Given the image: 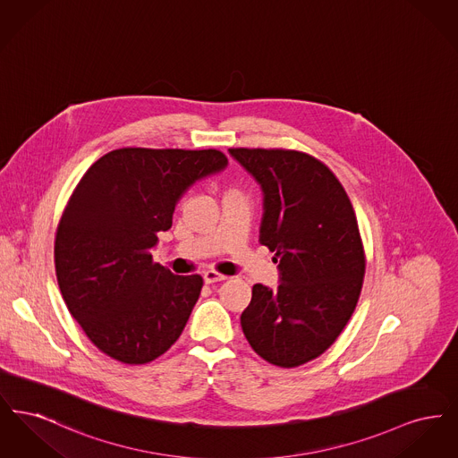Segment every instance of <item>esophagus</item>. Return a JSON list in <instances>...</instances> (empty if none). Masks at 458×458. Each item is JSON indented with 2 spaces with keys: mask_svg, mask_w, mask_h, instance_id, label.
Masks as SVG:
<instances>
[{
  "mask_svg": "<svg viewBox=\"0 0 458 458\" xmlns=\"http://www.w3.org/2000/svg\"><path fill=\"white\" fill-rule=\"evenodd\" d=\"M223 280H226V276L221 275L218 271H215V269L204 271V282H206V284H216V282H223Z\"/></svg>",
  "mask_w": 458,
  "mask_h": 458,
  "instance_id": "obj_1",
  "label": "esophagus"
}]
</instances>
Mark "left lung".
<instances>
[{
    "label": "left lung",
    "instance_id": "left-lung-1",
    "mask_svg": "<svg viewBox=\"0 0 458 458\" xmlns=\"http://www.w3.org/2000/svg\"><path fill=\"white\" fill-rule=\"evenodd\" d=\"M261 185L259 242L278 262L280 284L252 286L240 316L250 347L280 368L327 352L359 301L366 256L344 185L319 159L292 149H228Z\"/></svg>",
    "mask_w": 458,
    "mask_h": 458
}]
</instances>
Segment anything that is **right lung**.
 <instances>
[{"label":"right lung","instance_id":"right-lung-1","mask_svg":"<svg viewBox=\"0 0 458 458\" xmlns=\"http://www.w3.org/2000/svg\"><path fill=\"white\" fill-rule=\"evenodd\" d=\"M226 165L216 149L123 148L77 183L56 230V278L70 314L111 359L148 364L182 335L202 278L174 275L151 249L183 192Z\"/></svg>","mask_w":458,"mask_h":458}]
</instances>
